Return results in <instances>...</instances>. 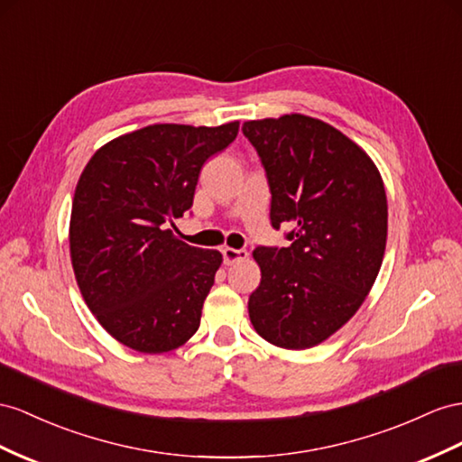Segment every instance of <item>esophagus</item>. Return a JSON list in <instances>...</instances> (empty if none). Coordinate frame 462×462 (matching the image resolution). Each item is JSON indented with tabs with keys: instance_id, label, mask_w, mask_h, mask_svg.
Segmentation results:
<instances>
[{
	"instance_id": "34e87169",
	"label": "esophagus",
	"mask_w": 462,
	"mask_h": 462,
	"mask_svg": "<svg viewBox=\"0 0 462 462\" xmlns=\"http://www.w3.org/2000/svg\"><path fill=\"white\" fill-rule=\"evenodd\" d=\"M245 250H234V247H222V257H224V265H234L238 262H245L247 259Z\"/></svg>"
}]
</instances>
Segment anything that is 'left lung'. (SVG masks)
<instances>
[{
  "label": "left lung",
  "mask_w": 462,
  "mask_h": 462,
  "mask_svg": "<svg viewBox=\"0 0 462 462\" xmlns=\"http://www.w3.org/2000/svg\"><path fill=\"white\" fill-rule=\"evenodd\" d=\"M271 189V224L289 247H255L262 281L247 312L282 349H310L361 309L383 265L388 205L381 171L359 144L320 118L291 113L245 121Z\"/></svg>",
  "instance_id": "left-lung-1"
}]
</instances>
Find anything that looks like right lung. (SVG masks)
Wrapping results in <instances>:
<instances>
[{"label": "right lung", "instance_id": "right-lung-1", "mask_svg": "<svg viewBox=\"0 0 462 462\" xmlns=\"http://www.w3.org/2000/svg\"><path fill=\"white\" fill-rule=\"evenodd\" d=\"M238 128L148 125L103 144L81 171L69 257L88 309L123 346L168 353L199 329L222 254L181 242L168 224L191 208L200 168Z\"/></svg>", "mask_w": 462, "mask_h": 462}]
</instances>
